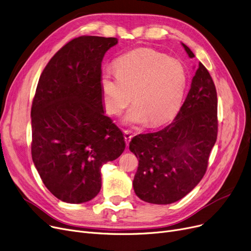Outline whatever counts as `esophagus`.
Returning <instances> with one entry per match:
<instances>
[{
  "mask_svg": "<svg viewBox=\"0 0 251 251\" xmlns=\"http://www.w3.org/2000/svg\"><path fill=\"white\" fill-rule=\"evenodd\" d=\"M124 137H125V141H126V145H128V143H129V141H130V140H132V138H133L132 134H130L129 132H127V130H125V133H124Z\"/></svg>",
  "mask_w": 251,
  "mask_h": 251,
  "instance_id": "34e87169",
  "label": "esophagus"
}]
</instances>
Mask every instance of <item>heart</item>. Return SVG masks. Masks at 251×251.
<instances>
[{"label": "heart", "instance_id": "obj_1", "mask_svg": "<svg viewBox=\"0 0 251 251\" xmlns=\"http://www.w3.org/2000/svg\"><path fill=\"white\" fill-rule=\"evenodd\" d=\"M116 75L105 71L101 86L107 112L119 115L132 102L126 125L159 126L176 115L187 86V71L177 59L149 48L128 52L115 61Z\"/></svg>", "mask_w": 251, "mask_h": 251}]
</instances>
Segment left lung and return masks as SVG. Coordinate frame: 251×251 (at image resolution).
Masks as SVG:
<instances>
[{"label": "left lung", "instance_id": "left-lung-1", "mask_svg": "<svg viewBox=\"0 0 251 251\" xmlns=\"http://www.w3.org/2000/svg\"><path fill=\"white\" fill-rule=\"evenodd\" d=\"M182 45L190 58L195 57ZM217 136V90L208 70L199 62L174 122L129 142V150L139 158L133 182L136 195L154 204H171L185 197L203 177Z\"/></svg>", "mask_w": 251, "mask_h": 251}]
</instances>
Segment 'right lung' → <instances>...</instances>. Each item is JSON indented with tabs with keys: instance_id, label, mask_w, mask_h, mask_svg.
I'll list each match as a JSON object with an SVG mask.
<instances>
[{
	"instance_id": "add662e5",
	"label": "right lung",
	"mask_w": 251,
	"mask_h": 251,
	"mask_svg": "<svg viewBox=\"0 0 251 251\" xmlns=\"http://www.w3.org/2000/svg\"><path fill=\"white\" fill-rule=\"evenodd\" d=\"M116 38L81 35L48 62L31 106V156L59 200L83 203L100 192L101 168L119 157L125 138L105 115L101 63Z\"/></svg>"
}]
</instances>
